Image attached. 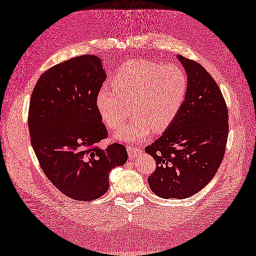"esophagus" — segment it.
<instances>
[{
  "label": "esophagus",
  "mask_w": 256,
  "mask_h": 256,
  "mask_svg": "<svg viewBox=\"0 0 256 256\" xmlns=\"http://www.w3.org/2000/svg\"><path fill=\"white\" fill-rule=\"evenodd\" d=\"M127 151H128L129 159H134L136 157H138V156L142 154V150L137 147H132V146H128Z\"/></svg>",
  "instance_id": "34e87169"
}]
</instances>
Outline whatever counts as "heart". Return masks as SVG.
Segmentation results:
<instances>
[{
	"label": "heart",
	"mask_w": 256,
	"mask_h": 256,
	"mask_svg": "<svg viewBox=\"0 0 256 256\" xmlns=\"http://www.w3.org/2000/svg\"><path fill=\"white\" fill-rule=\"evenodd\" d=\"M188 88L186 74L180 66L138 58L119 67L112 85L99 90L96 105L112 130L126 122L132 105L134 119L114 138L142 142L154 129L162 132L170 127L184 106Z\"/></svg>",
	"instance_id": "obj_1"
}]
</instances>
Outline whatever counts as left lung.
Wrapping results in <instances>:
<instances>
[{"mask_svg": "<svg viewBox=\"0 0 256 256\" xmlns=\"http://www.w3.org/2000/svg\"><path fill=\"white\" fill-rule=\"evenodd\" d=\"M178 58L189 82L186 102L170 127L144 148L156 160L150 189L164 199H184L203 189L220 168L228 136L220 87L199 62Z\"/></svg>", "mask_w": 256, "mask_h": 256, "instance_id": "left-lung-1", "label": "left lung"}]
</instances>
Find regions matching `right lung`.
Listing matches in <instances>:
<instances>
[{
  "instance_id": "1",
  "label": "right lung",
  "mask_w": 256,
  "mask_h": 256,
  "mask_svg": "<svg viewBox=\"0 0 256 256\" xmlns=\"http://www.w3.org/2000/svg\"><path fill=\"white\" fill-rule=\"evenodd\" d=\"M105 80L99 57L77 56L43 72L30 96L28 130L40 168L77 201L105 194L109 172L128 158L120 144L99 147L108 136L96 105Z\"/></svg>"
}]
</instances>
